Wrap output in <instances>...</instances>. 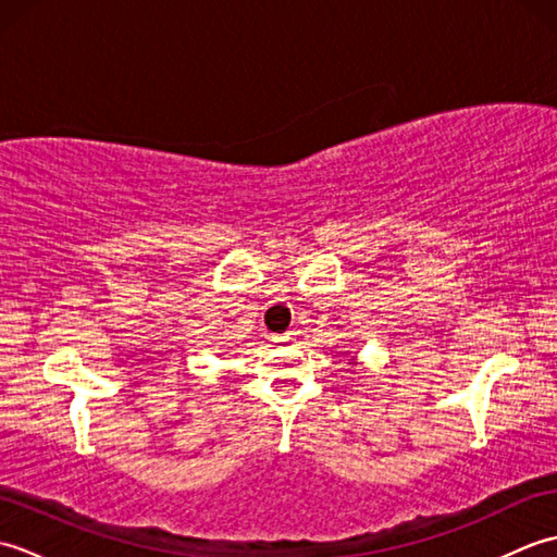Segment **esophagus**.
<instances>
[{
  "instance_id": "34e87169",
  "label": "esophagus",
  "mask_w": 557,
  "mask_h": 557,
  "mask_svg": "<svg viewBox=\"0 0 557 557\" xmlns=\"http://www.w3.org/2000/svg\"><path fill=\"white\" fill-rule=\"evenodd\" d=\"M294 337H297V333H294V330H289V333H282V335L272 337V342H277V345H287V342H292Z\"/></svg>"
}]
</instances>
